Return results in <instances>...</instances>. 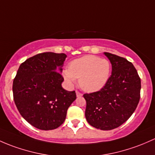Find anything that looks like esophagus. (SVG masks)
Returning a JSON list of instances; mask_svg holds the SVG:
<instances>
[{
	"label": "esophagus",
	"instance_id": "esophagus-1",
	"mask_svg": "<svg viewBox=\"0 0 155 155\" xmlns=\"http://www.w3.org/2000/svg\"><path fill=\"white\" fill-rule=\"evenodd\" d=\"M76 97H82V94H81V93L79 92V91H76Z\"/></svg>",
	"mask_w": 155,
	"mask_h": 155
}]
</instances>
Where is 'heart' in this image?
I'll use <instances>...</instances> for the list:
<instances>
[{
  "label": "heart",
  "instance_id": "heart-1",
  "mask_svg": "<svg viewBox=\"0 0 155 155\" xmlns=\"http://www.w3.org/2000/svg\"><path fill=\"white\" fill-rule=\"evenodd\" d=\"M110 64L108 60L98 56H89L73 60L63 75L69 84L79 79V85L87 92L99 91L106 84L110 74Z\"/></svg>",
  "mask_w": 155,
  "mask_h": 155
}]
</instances>
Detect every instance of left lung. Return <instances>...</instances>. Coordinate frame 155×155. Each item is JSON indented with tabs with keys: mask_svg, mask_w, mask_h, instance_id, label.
<instances>
[{
	"mask_svg": "<svg viewBox=\"0 0 155 155\" xmlns=\"http://www.w3.org/2000/svg\"><path fill=\"white\" fill-rule=\"evenodd\" d=\"M112 65L106 84L97 92L84 94L85 117L93 127L111 130L132 115L140 98L141 81L136 68L126 58L104 53Z\"/></svg>",
	"mask_w": 155,
	"mask_h": 155,
	"instance_id": "obj_1",
	"label": "left lung"
}]
</instances>
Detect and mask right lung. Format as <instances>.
<instances>
[{"label": "right lung", "mask_w": 155, "mask_h": 155, "mask_svg": "<svg viewBox=\"0 0 155 155\" xmlns=\"http://www.w3.org/2000/svg\"><path fill=\"white\" fill-rule=\"evenodd\" d=\"M66 57L64 53L52 52L30 57L20 65L13 80V99L19 113L38 129L59 127L76 99L74 91L61 87V67Z\"/></svg>", "instance_id": "obj_1"}]
</instances>
